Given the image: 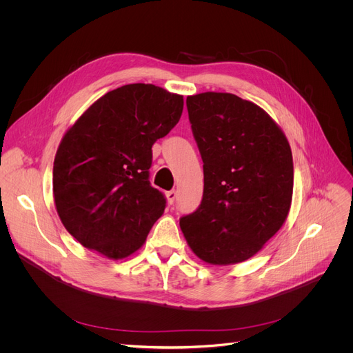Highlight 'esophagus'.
I'll list each match as a JSON object with an SVG mask.
<instances>
[{"instance_id":"obj_1","label":"esophagus","mask_w":353,"mask_h":353,"mask_svg":"<svg viewBox=\"0 0 353 353\" xmlns=\"http://www.w3.org/2000/svg\"><path fill=\"white\" fill-rule=\"evenodd\" d=\"M165 197H167V201H169V205H173L176 197H177V192L176 190H170L165 193Z\"/></svg>"}]
</instances>
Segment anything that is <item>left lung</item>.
I'll use <instances>...</instances> for the list:
<instances>
[{
  "instance_id": "left-lung-1",
  "label": "left lung",
  "mask_w": 353,
  "mask_h": 353,
  "mask_svg": "<svg viewBox=\"0 0 353 353\" xmlns=\"http://www.w3.org/2000/svg\"><path fill=\"white\" fill-rule=\"evenodd\" d=\"M186 104L203 160L205 190L199 209L180 219V229L203 262H245L289 214V141L263 108L230 92H200L189 96Z\"/></svg>"
}]
</instances>
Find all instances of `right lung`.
Returning <instances> with one entry per match:
<instances>
[{"instance_id":"1","label":"right lung","mask_w":353,"mask_h":353,"mask_svg":"<svg viewBox=\"0 0 353 353\" xmlns=\"http://www.w3.org/2000/svg\"><path fill=\"white\" fill-rule=\"evenodd\" d=\"M183 96L127 84L92 103L64 134L52 167L55 209L67 232L107 259L139 250L163 214L152 188V147L183 113Z\"/></svg>"}]
</instances>
